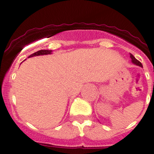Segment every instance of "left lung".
<instances>
[{
  "label": "left lung",
  "instance_id": "8db88e82",
  "mask_svg": "<svg viewBox=\"0 0 154 154\" xmlns=\"http://www.w3.org/2000/svg\"><path fill=\"white\" fill-rule=\"evenodd\" d=\"M130 58L132 59V62H133V63H135V64H136V65H138V66H141V67H143V65H142L141 63H140L139 60H136V59L135 58V57H133V56L132 54H130Z\"/></svg>",
  "mask_w": 154,
  "mask_h": 154
}]
</instances>
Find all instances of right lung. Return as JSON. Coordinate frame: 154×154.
Instances as JSON below:
<instances>
[{
  "instance_id": "add662e5",
  "label": "right lung",
  "mask_w": 154,
  "mask_h": 154,
  "mask_svg": "<svg viewBox=\"0 0 154 154\" xmlns=\"http://www.w3.org/2000/svg\"><path fill=\"white\" fill-rule=\"evenodd\" d=\"M52 53V50H46V49H42V50H38L35 53L31 54L29 57H35V56H40V55H47L50 54Z\"/></svg>"
}]
</instances>
